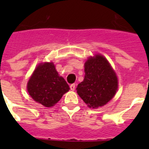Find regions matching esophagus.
Listing matches in <instances>:
<instances>
[{"mask_svg": "<svg viewBox=\"0 0 149 149\" xmlns=\"http://www.w3.org/2000/svg\"><path fill=\"white\" fill-rule=\"evenodd\" d=\"M70 89L72 91L74 90V89H75V84H72L70 86Z\"/></svg>", "mask_w": 149, "mask_h": 149, "instance_id": "1", "label": "esophagus"}]
</instances>
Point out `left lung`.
<instances>
[{"mask_svg":"<svg viewBox=\"0 0 149 149\" xmlns=\"http://www.w3.org/2000/svg\"><path fill=\"white\" fill-rule=\"evenodd\" d=\"M84 81L77 85L78 95L89 108L103 107L115 96L119 86L116 74L103 55L95 54L84 63Z\"/></svg>","mask_w":149,"mask_h":149,"instance_id":"obj_1","label":"left lung"}]
</instances>
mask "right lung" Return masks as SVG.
<instances>
[{"mask_svg": "<svg viewBox=\"0 0 149 149\" xmlns=\"http://www.w3.org/2000/svg\"><path fill=\"white\" fill-rule=\"evenodd\" d=\"M69 89L65 79L59 75L53 62L39 63L27 84L30 97L46 107L54 106Z\"/></svg>", "mask_w": 149, "mask_h": 149, "instance_id": "1", "label": "right lung"}]
</instances>
